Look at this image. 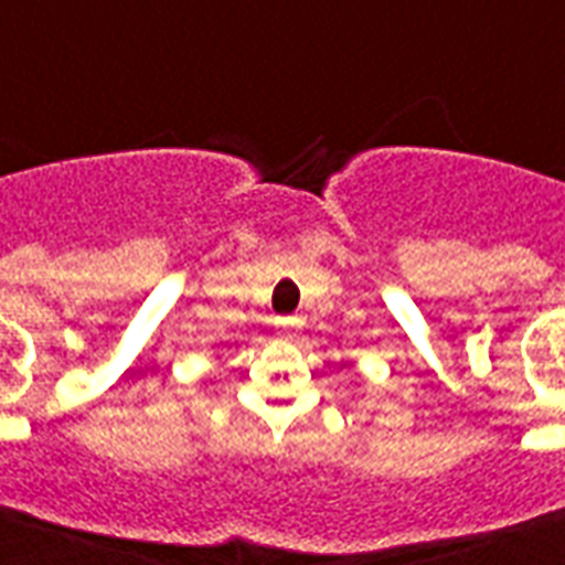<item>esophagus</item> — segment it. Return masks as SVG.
<instances>
[{"label": "esophagus", "mask_w": 565, "mask_h": 565, "mask_svg": "<svg viewBox=\"0 0 565 565\" xmlns=\"http://www.w3.org/2000/svg\"><path fill=\"white\" fill-rule=\"evenodd\" d=\"M275 322H278V326H281V329L284 331H290V329H296V326H299V317H278V320H275Z\"/></svg>", "instance_id": "obj_1"}]
</instances>
